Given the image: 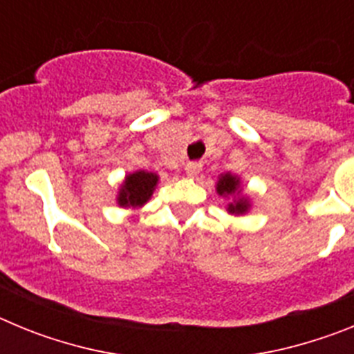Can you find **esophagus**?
I'll list each match as a JSON object with an SVG mask.
<instances>
[{
    "instance_id": "esophagus-1",
    "label": "esophagus",
    "mask_w": 354,
    "mask_h": 354,
    "mask_svg": "<svg viewBox=\"0 0 354 354\" xmlns=\"http://www.w3.org/2000/svg\"><path fill=\"white\" fill-rule=\"evenodd\" d=\"M184 171H186L187 177H196V175L202 171V162H198V161L187 162L186 167H184Z\"/></svg>"
}]
</instances>
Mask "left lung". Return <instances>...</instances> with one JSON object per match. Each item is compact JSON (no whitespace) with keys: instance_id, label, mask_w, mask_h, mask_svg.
Wrapping results in <instances>:
<instances>
[{"instance_id":"left-lung-1","label":"left lung","mask_w":354,"mask_h":354,"mask_svg":"<svg viewBox=\"0 0 354 354\" xmlns=\"http://www.w3.org/2000/svg\"><path fill=\"white\" fill-rule=\"evenodd\" d=\"M216 193L228 200L225 209L230 216H245L252 209V196L243 192L241 177L232 171H225V174L218 175Z\"/></svg>"}]
</instances>
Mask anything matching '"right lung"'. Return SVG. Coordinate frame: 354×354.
<instances>
[{
  "label": "right lung",
  "instance_id": "add662e5",
  "mask_svg": "<svg viewBox=\"0 0 354 354\" xmlns=\"http://www.w3.org/2000/svg\"><path fill=\"white\" fill-rule=\"evenodd\" d=\"M159 184V175L149 170H134L124 177V180L118 186V192L115 200L118 207H143V205L152 198L156 187Z\"/></svg>",
  "mask_w": 354,
  "mask_h": 354
}]
</instances>
